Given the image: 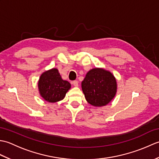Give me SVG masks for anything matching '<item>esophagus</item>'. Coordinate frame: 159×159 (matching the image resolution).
<instances>
[{"label": "esophagus", "mask_w": 159, "mask_h": 159, "mask_svg": "<svg viewBox=\"0 0 159 159\" xmlns=\"http://www.w3.org/2000/svg\"><path fill=\"white\" fill-rule=\"evenodd\" d=\"M72 84H73V85H74V86L77 87V86H78V85H79V83H78L77 80H74V81L72 82Z\"/></svg>", "instance_id": "1"}]
</instances>
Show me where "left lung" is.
I'll return each instance as SVG.
<instances>
[{"mask_svg": "<svg viewBox=\"0 0 159 159\" xmlns=\"http://www.w3.org/2000/svg\"><path fill=\"white\" fill-rule=\"evenodd\" d=\"M81 87L86 100L94 107L107 105L117 92L116 79L112 73L97 67L87 73Z\"/></svg>", "mask_w": 159, "mask_h": 159, "instance_id": "obj_1", "label": "left lung"}]
</instances>
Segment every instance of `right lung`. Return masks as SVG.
I'll return each mask as SVG.
<instances>
[{
	"instance_id": "add662e5",
	"label": "right lung",
	"mask_w": 159,
	"mask_h": 159,
	"mask_svg": "<svg viewBox=\"0 0 159 159\" xmlns=\"http://www.w3.org/2000/svg\"><path fill=\"white\" fill-rule=\"evenodd\" d=\"M70 87V83L62 79L57 68L42 73L38 81L40 96L48 102L53 103L63 100Z\"/></svg>"
}]
</instances>
